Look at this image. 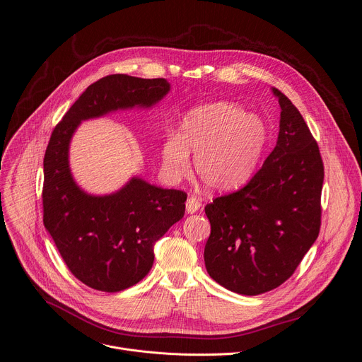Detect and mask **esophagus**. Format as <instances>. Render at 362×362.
Instances as JSON below:
<instances>
[{"mask_svg": "<svg viewBox=\"0 0 362 362\" xmlns=\"http://www.w3.org/2000/svg\"><path fill=\"white\" fill-rule=\"evenodd\" d=\"M202 204L201 199L196 198V196H190V198L186 201V212L187 214H194L201 209Z\"/></svg>", "mask_w": 362, "mask_h": 362, "instance_id": "1", "label": "esophagus"}]
</instances>
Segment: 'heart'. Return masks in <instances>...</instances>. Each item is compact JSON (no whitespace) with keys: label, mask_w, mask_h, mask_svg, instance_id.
Here are the masks:
<instances>
[{"label":"heart","mask_w":362,"mask_h":362,"mask_svg":"<svg viewBox=\"0 0 362 362\" xmlns=\"http://www.w3.org/2000/svg\"><path fill=\"white\" fill-rule=\"evenodd\" d=\"M267 143V129L255 114L238 105L214 103L190 110L179 134L161 146V170L170 182L189 175L194 154V172L214 192L235 190L255 172Z\"/></svg>","instance_id":"obj_1"}]
</instances>
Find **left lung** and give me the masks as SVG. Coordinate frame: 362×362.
I'll return each mask as SVG.
<instances>
[{
	"instance_id": "8db88e82",
	"label": "left lung",
	"mask_w": 362,
	"mask_h": 362,
	"mask_svg": "<svg viewBox=\"0 0 362 362\" xmlns=\"http://www.w3.org/2000/svg\"><path fill=\"white\" fill-rule=\"evenodd\" d=\"M279 100L274 150L241 190L205 206L211 235L209 276L238 294L255 296L283 284L319 235L323 163L317 143L288 98Z\"/></svg>"
}]
</instances>
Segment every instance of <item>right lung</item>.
Wrapping results in <instances>:
<instances>
[{"instance_id": "1", "label": "right lung", "mask_w": 362, "mask_h": 362, "mask_svg": "<svg viewBox=\"0 0 362 362\" xmlns=\"http://www.w3.org/2000/svg\"><path fill=\"white\" fill-rule=\"evenodd\" d=\"M169 92L163 78L105 76L85 89L52 133L43 161V222L72 274L95 290L121 291L147 276L154 244L185 215L186 193L139 176L117 192L88 193L71 170L72 137L82 121L148 110Z\"/></svg>"}]
</instances>
